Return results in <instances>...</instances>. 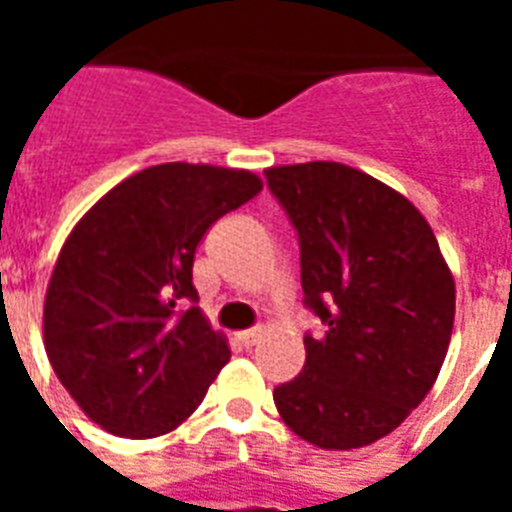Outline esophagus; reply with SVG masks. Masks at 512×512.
<instances>
[{
    "label": "esophagus",
    "instance_id": "34e87169",
    "mask_svg": "<svg viewBox=\"0 0 512 512\" xmlns=\"http://www.w3.org/2000/svg\"><path fill=\"white\" fill-rule=\"evenodd\" d=\"M260 337H263V329L255 327V329H244V332H239L236 340H239V345H244V348H252V345H257Z\"/></svg>",
    "mask_w": 512,
    "mask_h": 512
}]
</instances>
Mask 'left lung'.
I'll return each mask as SVG.
<instances>
[{
    "mask_svg": "<svg viewBox=\"0 0 512 512\" xmlns=\"http://www.w3.org/2000/svg\"><path fill=\"white\" fill-rule=\"evenodd\" d=\"M300 244L305 366L273 401L297 436L358 449L433 388L454 327V279L428 220L380 180L337 162L265 170Z\"/></svg>",
    "mask_w": 512,
    "mask_h": 512,
    "instance_id": "8db88e82",
    "label": "left lung"
}]
</instances>
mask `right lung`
Returning <instances> with one entry per match:
<instances>
[{"mask_svg":"<svg viewBox=\"0 0 512 512\" xmlns=\"http://www.w3.org/2000/svg\"><path fill=\"white\" fill-rule=\"evenodd\" d=\"M263 191L209 164H156L103 196L60 249L44 348L84 414L114 436L175 430L228 364L193 287L207 228Z\"/></svg>","mask_w":512,"mask_h":512,"instance_id":"add662e5","label":"right lung"}]
</instances>
